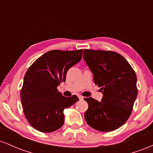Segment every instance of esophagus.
<instances>
[{
  "instance_id": "esophagus-1",
  "label": "esophagus",
  "mask_w": 153,
  "mask_h": 153,
  "mask_svg": "<svg viewBox=\"0 0 153 153\" xmlns=\"http://www.w3.org/2000/svg\"><path fill=\"white\" fill-rule=\"evenodd\" d=\"M78 98H79V99H80V100H83V99H84V98L81 96H78Z\"/></svg>"
}]
</instances>
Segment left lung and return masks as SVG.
Masks as SVG:
<instances>
[{
	"mask_svg": "<svg viewBox=\"0 0 153 153\" xmlns=\"http://www.w3.org/2000/svg\"><path fill=\"white\" fill-rule=\"evenodd\" d=\"M83 59L101 88V101L85 98V119L93 129L111 131L129 119L137 96V76L124 57L111 51L84 50Z\"/></svg>",
	"mask_w": 153,
	"mask_h": 153,
	"instance_id": "left-lung-1",
	"label": "left lung"
}]
</instances>
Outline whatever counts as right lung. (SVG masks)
Segmentation results:
<instances>
[{
    "label": "right lung",
    "instance_id": "right-lung-1",
    "mask_svg": "<svg viewBox=\"0 0 153 153\" xmlns=\"http://www.w3.org/2000/svg\"><path fill=\"white\" fill-rule=\"evenodd\" d=\"M82 50H52L36 59L24 78L21 99L24 113L29 124L42 132H52L64 124L63 111L78 98L65 97L57 89L65 82L72 66L80 62Z\"/></svg>",
    "mask_w": 153,
    "mask_h": 153
}]
</instances>
